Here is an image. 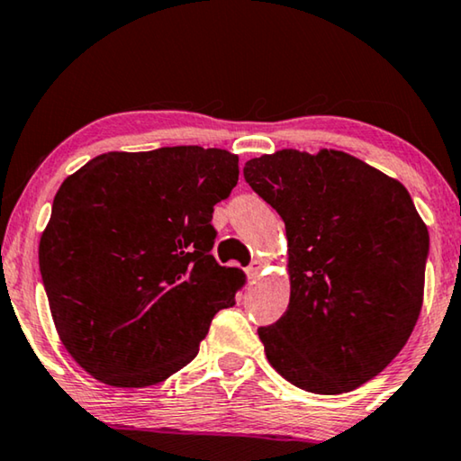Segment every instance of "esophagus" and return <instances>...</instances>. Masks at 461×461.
<instances>
[{"label": "esophagus", "instance_id": "obj_1", "mask_svg": "<svg viewBox=\"0 0 461 461\" xmlns=\"http://www.w3.org/2000/svg\"><path fill=\"white\" fill-rule=\"evenodd\" d=\"M262 267H265V262H262L260 258H254L252 262H250V267L246 268V273H248V276H250V279H258V275H260V270H262Z\"/></svg>", "mask_w": 461, "mask_h": 461}]
</instances>
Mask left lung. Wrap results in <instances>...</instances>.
I'll list each match as a JSON object with an SVG mask.
<instances>
[{
	"label": "left lung",
	"instance_id": "8db88e82",
	"mask_svg": "<svg viewBox=\"0 0 461 461\" xmlns=\"http://www.w3.org/2000/svg\"><path fill=\"white\" fill-rule=\"evenodd\" d=\"M244 178L285 221L291 297L258 328L297 388L342 393L388 367L422 308L429 231L398 180L345 151L281 149Z\"/></svg>",
	"mask_w": 461,
	"mask_h": 461
}]
</instances>
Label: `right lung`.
<instances>
[{
  "instance_id": "1",
  "label": "right lung",
  "mask_w": 461,
  "mask_h": 461,
  "mask_svg": "<svg viewBox=\"0 0 461 461\" xmlns=\"http://www.w3.org/2000/svg\"><path fill=\"white\" fill-rule=\"evenodd\" d=\"M238 156L178 145L111 151L63 180L39 244L50 316L92 377L148 388L199 353L244 275L213 258V207Z\"/></svg>"
}]
</instances>
